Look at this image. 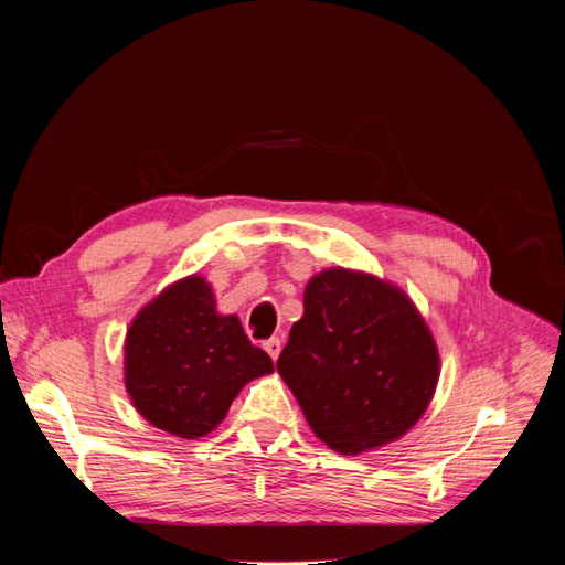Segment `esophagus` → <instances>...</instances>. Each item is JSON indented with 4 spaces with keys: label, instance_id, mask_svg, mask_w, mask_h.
Returning <instances> with one entry per match:
<instances>
[{
    "label": "esophagus",
    "instance_id": "34e87169",
    "mask_svg": "<svg viewBox=\"0 0 565 565\" xmlns=\"http://www.w3.org/2000/svg\"><path fill=\"white\" fill-rule=\"evenodd\" d=\"M264 349L268 351V355L273 358V361H278L280 349H282V341H280V337H270V339H266V341H264Z\"/></svg>",
    "mask_w": 565,
    "mask_h": 565
}]
</instances>
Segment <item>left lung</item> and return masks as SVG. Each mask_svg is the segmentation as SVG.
Listing matches in <instances>:
<instances>
[{"label": "left lung", "mask_w": 565, "mask_h": 565, "mask_svg": "<svg viewBox=\"0 0 565 565\" xmlns=\"http://www.w3.org/2000/svg\"><path fill=\"white\" fill-rule=\"evenodd\" d=\"M278 372L316 436L358 455L403 436L429 405L438 351L401 289L344 268L322 270L303 292Z\"/></svg>", "instance_id": "8db88e82"}]
</instances>
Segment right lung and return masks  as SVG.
Wrapping results in <instances>:
<instances>
[{
  "label": "right lung",
  "instance_id": "1",
  "mask_svg": "<svg viewBox=\"0 0 565 565\" xmlns=\"http://www.w3.org/2000/svg\"><path fill=\"white\" fill-rule=\"evenodd\" d=\"M127 391L158 429L181 438L210 434L241 388L273 372L235 316H218L212 287L185 278L136 316L125 344Z\"/></svg>",
  "mask_w": 565,
  "mask_h": 565
}]
</instances>
